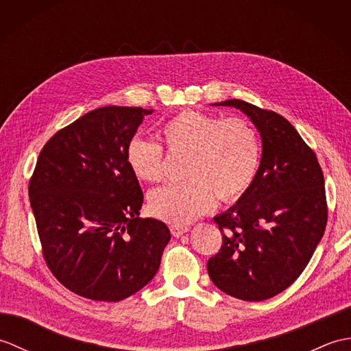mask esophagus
<instances>
[{
  "mask_svg": "<svg viewBox=\"0 0 351 351\" xmlns=\"http://www.w3.org/2000/svg\"><path fill=\"white\" fill-rule=\"evenodd\" d=\"M170 232L175 238H180L182 237L185 232H189V228L187 226H178V225H171L170 226Z\"/></svg>",
  "mask_w": 351,
  "mask_h": 351,
  "instance_id": "obj_1",
  "label": "esophagus"
}]
</instances>
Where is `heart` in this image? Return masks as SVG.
Returning <instances> with one entry per match:
<instances>
[{
    "label": "heart",
    "mask_w": 351,
    "mask_h": 351,
    "mask_svg": "<svg viewBox=\"0 0 351 351\" xmlns=\"http://www.w3.org/2000/svg\"><path fill=\"white\" fill-rule=\"evenodd\" d=\"M158 134L169 152L185 155L184 182L167 184L149 195V210L171 225H187L213 208L217 196L230 202L249 190L258 173L261 146L256 131L241 119L184 110L164 122ZM126 166L143 182L162 178V147L134 137L126 146Z\"/></svg>",
    "instance_id": "b5f03b06"
}]
</instances>
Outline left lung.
Segmentation results:
<instances>
[{
	"label": "left lung",
	"instance_id": "left-lung-1",
	"mask_svg": "<svg viewBox=\"0 0 351 351\" xmlns=\"http://www.w3.org/2000/svg\"><path fill=\"white\" fill-rule=\"evenodd\" d=\"M213 106L243 111L259 132L263 155L249 190L214 217L223 244L208 261V274L237 299L267 300L299 278L322 241L327 223L323 171L285 117L240 99Z\"/></svg>",
	"mask_w": 351,
	"mask_h": 351
}]
</instances>
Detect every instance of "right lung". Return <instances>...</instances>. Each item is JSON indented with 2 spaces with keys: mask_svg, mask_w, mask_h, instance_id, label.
Here are the masks:
<instances>
[{
  "mask_svg": "<svg viewBox=\"0 0 351 351\" xmlns=\"http://www.w3.org/2000/svg\"><path fill=\"white\" fill-rule=\"evenodd\" d=\"M154 110L102 107L54 134L28 187L43 256L72 293L119 302L158 271L170 230L140 219L143 193L126 146Z\"/></svg>",
  "mask_w": 351,
  "mask_h": 351,
  "instance_id": "add662e5",
  "label": "right lung"
}]
</instances>
